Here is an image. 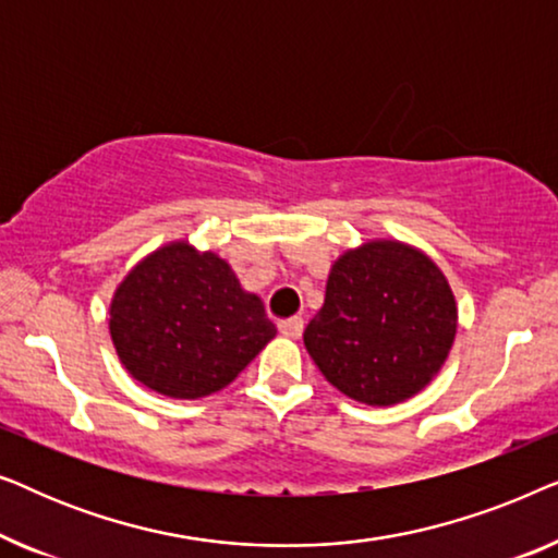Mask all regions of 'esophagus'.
Instances as JSON below:
<instances>
[{
  "label": "esophagus",
  "instance_id": "1",
  "mask_svg": "<svg viewBox=\"0 0 558 558\" xmlns=\"http://www.w3.org/2000/svg\"><path fill=\"white\" fill-rule=\"evenodd\" d=\"M304 330V319L302 317H289V319H281L279 323V332L284 335V338H300Z\"/></svg>",
  "mask_w": 558,
  "mask_h": 558
}]
</instances>
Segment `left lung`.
Here are the masks:
<instances>
[{"instance_id":"obj_1","label":"left lung","mask_w":558,"mask_h":558,"mask_svg":"<svg viewBox=\"0 0 558 558\" xmlns=\"http://www.w3.org/2000/svg\"><path fill=\"white\" fill-rule=\"evenodd\" d=\"M454 335L457 302L439 266L409 243L378 239L332 264L304 348L348 399L393 407L432 384Z\"/></svg>"}]
</instances>
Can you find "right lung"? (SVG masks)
Listing matches in <instances>:
<instances>
[{
    "instance_id": "obj_1",
    "label": "right lung",
    "mask_w": 558,
    "mask_h": 558,
    "mask_svg": "<svg viewBox=\"0 0 558 558\" xmlns=\"http://www.w3.org/2000/svg\"><path fill=\"white\" fill-rule=\"evenodd\" d=\"M109 332L142 386L167 399H203L231 384L277 327L226 258L172 241L117 287Z\"/></svg>"
}]
</instances>
